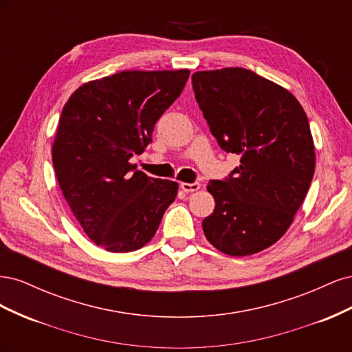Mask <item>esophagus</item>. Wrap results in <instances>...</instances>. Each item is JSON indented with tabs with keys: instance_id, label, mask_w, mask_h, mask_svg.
Segmentation results:
<instances>
[{
	"instance_id": "34e87169",
	"label": "esophagus",
	"mask_w": 352,
	"mask_h": 352,
	"mask_svg": "<svg viewBox=\"0 0 352 352\" xmlns=\"http://www.w3.org/2000/svg\"><path fill=\"white\" fill-rule=\"evenodd\" d=\"M180 188H182L184 192H195V190L199 189V184L194 182V184H180Z\"/></svg>"
}]
</instances>
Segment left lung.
I'll use <instances>...</instances> for the list:
<instances>
[{"label":"left lung","instance_id":"obj_1","mask_svg":"<svg viewBox=\"0 0 352 352\" xmlns=\"http://www.w3.org/2000/svg\"><path fill=\"white\" fill-rule=\"evenodd\" d=\"M192 88L221 150L241 155L228 177L208 182L216 207L202 230L228 255L260 252L283 236L310 188L307 114L289 91L242 67L197 72Z\"/></svg>","mask_w":352,"mask_h":352}]
</instances>
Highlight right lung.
<instances>
[{"label": "right lung", "instance_id": "obj_1", "mask_svg": "<svg viewBox=\"0 0 352 352\" xmlns=\"http://www.w3.org/2000/svg\"><path fill=\"white\" fill-rule=\"evenodd\" d=\"M188 78L189 70L120 72L82 85L63 107L52 164L74 217L105 251L142 248L177 195L176 182L146 176L129 160L153 142Z\"/></svg>", "mask_w": 352, "mask_h": 352}]
</instances>
